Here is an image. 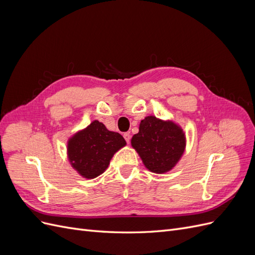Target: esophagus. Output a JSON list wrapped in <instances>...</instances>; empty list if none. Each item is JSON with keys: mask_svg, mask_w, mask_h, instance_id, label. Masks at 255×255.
Here are the masks:
<instances>
[{"mask_svg": "<svg viewBox=\"0 0 255 255\" xmlns=\"http://www.w3.org/2000/svg\"><path fill=\"white\" fill-rule=\"evenodd\" d=\"M123 137H125L126 141L128 143V142H129V140H130V135H129V133H126L125 135H123Z\"/></svg>", "mask_w": 255, "mask_h": 255, "instance_id": "1", "label": "esophagus"}]
</instances>
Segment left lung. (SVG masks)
<instances>
[{
  "label": "left lung",
  "mask_w": 255,
  "mask_h": 255,
  "mask_svg": "<svg viewBox=\"0 0 255 255\" xmlns=\"http://www.w3.org/2000/svg\"><path fill=\"white\" fill-rule=\"evenodd\" d=\"M149 171L164 174L179 163L186 148V135L172 120L148 116L140 121L139 132L130 140Z\"/></svg>",
  "instance_id": "obj_1"
}]
</instances>
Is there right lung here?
Returning <instances> with one entry per match:
<instances>
[{
    "instance_id": "obj_1",
    "label": "right lung",
    "mask_w": 255,
    "mask_h": 255,
    "mask_svg": "<svg viewBox=\"0 0 255 255\" xmlns=\"http://www.w3.org/2000/svg\"><path fill=\"white\" fill-rule=\"evenodd\" d=\"M126 144L119 133L109 130L102 122L95 120L69 137L67 156L76 172L91 180L106 170L114 154Z\"/></svg>"
}]
</instances>
